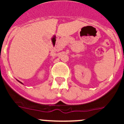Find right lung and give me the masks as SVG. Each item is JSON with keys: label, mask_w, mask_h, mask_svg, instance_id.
Segmentation results:
<instances>
[{"label": "right lung", "mask_w": 124, "mask_h": 124, "mask_svg": "<svg viewBox=\"0 0 124 124\" xmlns=\"http://www.w3.org/2000/svg\"><path fill=\"white\" fill-rule=\"evenodd\" d=\"M17 81H18V80H17ZM18 81V82H19V83H21V84H23V83H21V82H20V81Z\"/></svg>", "instance_id": "obj_1"}]
</instances>
